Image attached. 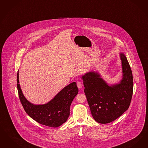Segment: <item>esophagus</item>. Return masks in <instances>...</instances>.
Instances as JSON below:
<instances>
[{"mask_svg":"<svg viewBox=\"0 0 148 148\" xmlns=\"http://www.w3.org/2000/svg\"><path fill=\"white\" fill-rule=\"evenodd\" d=\"M77 86L79 89H81L82 87V84L80 81H78L77 83Z\"/></svg>","mask_w":148,"mask_h":148,"instance_id":"1","label":"esophagus"}]
</instances>
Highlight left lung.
<instances>
[{"mask_svg":"<svg viewBox=\"0 0 148 148\" xmlns=\"http://www.w3.org/2000/svg\"><path fill=\"white\" fill-rule=\"evenodd\" d=\"M120 57L123 77L118 84L108 86L97 72H89L82 76L91 114L97 122L101 124L116 120L130 105L133 91L132 72L124 54L120 53Z\"/></svg>","mask_w":148,"mask_h":148,"instance_id":"obj_1","label":"left lung"}]
</instances>
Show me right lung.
I'll use <instances>...</instances> for the list:
<instances>
[{"mask_svg":"<svg viewBox=\"0 0 148 148\" xmlns=\"http://www.w3.org/2000/svg\"><path fill=\"white\" fill-rule=\"evenodd\" d=\"M17 88L20 102L26 113L38 123L51 127H58L66 121L70 114V107L78 94L77 83L70 84L62 89L53 99L44 105H34L25 97L17 74Z\"/></svg>","mask_w":148,"mask_h":148,"instance_id":"right-lung-1","label":"right lung"}]
</instances>
